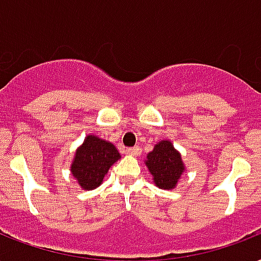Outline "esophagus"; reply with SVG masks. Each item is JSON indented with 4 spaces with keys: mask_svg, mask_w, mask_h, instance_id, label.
<instances>
[{
    "mask_svg": "<svg viewBox=\"0 0 261 261\" xmlns=\"http://www.w3.org/2000/svg\"><path fill=\"white\" fill-rule=\"evenodd\" d=\"M125 153H128V155H133V156H136L140 153V148L139 147H133V148H126L125 149Z\"/></svg>",
    "mask_w": 261,
    "mask_h": 261,
    "instance_id": "1",
    "label": "esophagus"
}]
</instances>
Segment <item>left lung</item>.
I'll return each mask as SVG.
<instances>
[{"mask_svg":"<svg viewBox=\"0 0 261 261\" xmlns=\"http://www.w3.org/2000/svg\"><path fill=\"white\" fill-rule=\"evenodd\" d=\"M144 163L159 189H174L185 171L182 156L170 140L158 141L147 153Z\"/></svg>","mask_w":261,"mask_h":261,"instance_id":"left-lung-1","label":"left lung"}]
</instances>
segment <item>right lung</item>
<instances>
[{"mask_svg":"<svg viewBox=\"0 0 261 261\" xmlns=\"http://www.w3.org/2000/svg\"><path fill=\"white\" fill-rule=\"evenodd\" d=\"M118 159L121 155L113 143L88 135L74 152L70 173L83 191H92L103 182L109 169Z\"/></svg>","mask_w":261,"mask_h":261,"instance_id":"add662e5","label":"right lung"}]
</instances>
